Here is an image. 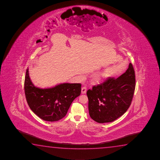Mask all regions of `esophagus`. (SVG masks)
Wrapping results in <instances>:
<instances>
[{
	"label": "esophagus",
	"mask_w": 160,
	"mask_h": 160,
	"mask_svg": "<svg viewBox=\"0 0 160 160\" xmlns=\"http://www.w3.org/2000/svg\"><path fill=\"white\" fill-rule=\"evenodd\" d=\"M86 91H87V88H86V87H85V86H83V87L81 88V93L82 94L86 93Z\"/></svg>",
	"instance_id": "34e87169"
}]
</instances>
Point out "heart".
Segmentation results:
<instances>
[{
  "label": "heart",
  "instance_id": "1",
  "mask_svg": "<svg viewBox=\"0 0 160 160\" xmlns=\"http://www.w3.org/2000/svg\"><path fill=\"white\" fill-rule=\"evenodd\" d=\"M104 74H101H101L100 73L96 74L93 75L92 80L96 82H98L101 81L102 79L104 78Z\"/></svg>",
  "mask_w": 160,
  "mask_h": 160
}]
</instances>
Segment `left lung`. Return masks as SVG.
Instances as JSON below:
<instances>
[{"label": "left lung", "mask_w": 160, "mask_h": 160, "mask_svg": "<svg viewBox=\"0 0 160 160\" xmlns=\"http://www.w3.org/2000/svg\"><path fill=\"white\" fill-rule=\"evenodd\" d=\"M135 88V75L132 64L115 79L108 77L104 82L87 91L91 118L99 123L115 121L129 108Z\"/></svg>", "instance_id": "1"}]
</instances>
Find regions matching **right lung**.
Returning <instances> with one entry per match:
<instances>
[{
    "label": "right lung",
    "mask_w": 160,
    "mask_h": 160,
    "mask_svg": "<svg viewBox=\"0 0 160 160\" xmlns=\"http://www.w3.org/2000/svg\"><path fill=\"white\" fill-rule=\"evenodd\" d=\"M81 87L80 83H63L51 88H38L33 84L26 70V101L30 109L44 121L54 122L64 118L72 101L80 95Z\"/></svg>",
    "instance_id": "obj_1"
}]
</instances>
